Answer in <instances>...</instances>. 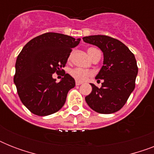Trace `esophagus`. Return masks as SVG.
I'll return each mask as SVG.
<instances>
[{
    "mask_svg": "<svg viewBox=\"0 0 154 154\" xmlns=\"http://www.w3.org/2000/svg\"><path fill=\"white\" fill-rule=\"evenodd\" d=\"M82 83H83V82H76V85H82Z\"/></svg>",
    "mask_w": 154,
    "mask_h": 154,
    "instance_id": "1",
    "label": "esophagus"
}]
</instances>
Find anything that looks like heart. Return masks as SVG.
<instances>
[{"mask_svg":"<svg viewBox=\"0 0 154 154\" xmlns=\"http://www.w3.org/2000/svg\"><path fill=\"white\" fill-rule=\"evenodd\" d=\"M97 51H98V50L95 49V48H90V49H89L88 53H89L90 57H94V55H95V53ZM69 73L77 82H85V81L88 80L89 77H91L94 75V73L91 71L82 69H80V68L72 69L70 70Z\"/></svg>","mask_w":154,"mask_h":154,"instance_id":"obj_1","label":"heart"}]
</instances>
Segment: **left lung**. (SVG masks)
<instances>
[{"label":"left lung","instance_id":"obj_1","mask_svg":"<svg viewBox=\"0 0 154 154\" xmlns=\"http://www.w3.org/2000/svg\"><path fill=\"white\" fill-rule=\"evenodd\" d=\"M89 44L101 49L104 65L96 79L103 80L101 87L91 84V94L85 101L92 109L103 114L120 110L135 88L138 72L134 53L118 40L105 35H94L82 38Z\"/></svg>","mask_w":154,"mask_h":154}]
</instances>
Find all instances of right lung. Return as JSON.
Masks as SVG:
<instances>
[{"instance_id": "1", "label": "right lung", "mask_w": 154, "mask_h": 154, "mask_svg": "<svg viewBox=\"0 0 154 154\" xmlns=\"http://www.w3.org/2000/svg\"><path fill=\"white\" fill-rule=\"evenodd\" d=\"M81 39L57 32H46L25 45L16 61L13 82L23 105L37 116H48L60 110L75 80L64 73L60 82L54 72H63L72 49Z\"/></svg>"}]
</instances>
